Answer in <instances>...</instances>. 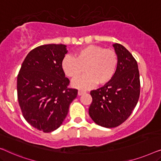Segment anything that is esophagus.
Listing matches in <instances>:
<instances>
[{"label":"esophagus","mask_w":161,"mask_h":161,"mask_svg":"<svg viewBox=\"0 0 161 161\" xmlns=\"http://www.w3.org/2000/svg\"><path fill=\"white\" fill-rule=\"evenodd\" d=\"M86 92V91H85V90H80L78 91V95L79 96H81V95H82V94H85Z\"/></svg>","instance_id":"esophagus-1"}]
</instances>
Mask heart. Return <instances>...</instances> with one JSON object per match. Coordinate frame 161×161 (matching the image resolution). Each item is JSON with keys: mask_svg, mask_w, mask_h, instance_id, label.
Listing matches in <instances>:
<instances>
[{"mask_svg": "<svg viewBox=\"0 0 161 161\" xmlns=\"http://www.w3.org/2000/svg\"><path fill=\"white\" fill-rule=\"evenodd\" d=\"M118 65V55L114 49H104L98 45H87L79 49L74 57L66 56L62 61V69L65 75L76 80L73 85L79 88L91 87L96 83L104 85L112 80Z\"/></svg>", "mask_w": 161, "mask_h": 161, "instance_id": "b5f03b06", "label": "heart"}]
</instances>
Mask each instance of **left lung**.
<instances>
[{
	"mask_svg": "<svg viewBox=\"0 0 161 161\" xmlns=\"http://www.w3.org/2000/svg\"><path fill=\"white\" fill-rule=\"evenodd\" d=\"M118 65L109 82L90 91L92 101L89 114L97 125L115 128L130 117L140 95L139 71L136 60L125 47L113 44Z\"/></svg>",
	"mask_w": 161,
	"mask_h": 161,
	"instance_id": "1",
	"label": "left lung"
}]
</instances>
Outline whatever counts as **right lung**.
I'll list each match as a JSON object with an SVG mask.
<instances>
[{"label": "right lung", "mask_w": 161, "mask_h": 161, "mask_svg": "<svg viewBox=\"0 0 161 161\" xmlns=\"http://www.w3.org/2000/svg\"><path fill=\"white\" fill-rule=\"evenodd\" d=\"M64 44L42 45L26 56L17 76V98L22 115L31 125L50 133L62 125L78 90L68 87L62 61Z\"/></svg>", "instance_id": "obj_1"}]
</instances>
